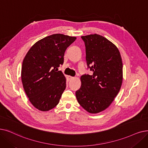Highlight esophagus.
Segmentation results:
<instances>
[{"instance_id": "obj_1", "label": "esophagus", "mask_w": 148, "mask_h": 148, "mask_svg": "<svg viewBox=\"0 0 148 148\" xmlns=\"http://www.w3.org/2000/svg\"><path fill=\"white\" fill-rule=\"evenodd\" d=\"M75 77H71V76H69V79H70V80H72V79H74Z\"/></svg>"}]
</instances>
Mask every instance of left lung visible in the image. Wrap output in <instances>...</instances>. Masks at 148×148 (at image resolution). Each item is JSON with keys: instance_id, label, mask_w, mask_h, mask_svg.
Masks as SVG:
<instances>
[{"instance_id": "1", "label": "left lung", "mask_w": 148, "mask_h": 148, "mask_svg": "<svg viewBox=\"0 0 148 148\" xmlns=\"http://www.w3.org/2000/svg\"><path fill=\"white\" fill-rule=\"evenodd\" d=\"M88 68L93 74L81 76L75 92L79 103L89 113L103 111L118 94L123 80V63L118 48L106 38L95 34L82 36Z\"/></svg>"}]
</instances>
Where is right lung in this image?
I'll return each instance as SVG.
<instances>
[{
  "label": "right lung",
  "instance_id": "right-lung-1",
  "mask_svg": "<svg viewBox=\"0 0 148 148\" xmlns=\"http://www.w3.org/2000/svg\"><path fill=\"white\" fill-rule=\"evenodd\" d=\"M75 39L62 34L51 35L37 42L25 56L22 84L30 102L38 110L49 111L59 103L66 79L58 68L63 65L66 48Z\"/></svg>",
  "mask_w": 148,
  "mask_h": 148
}]
</instances>
